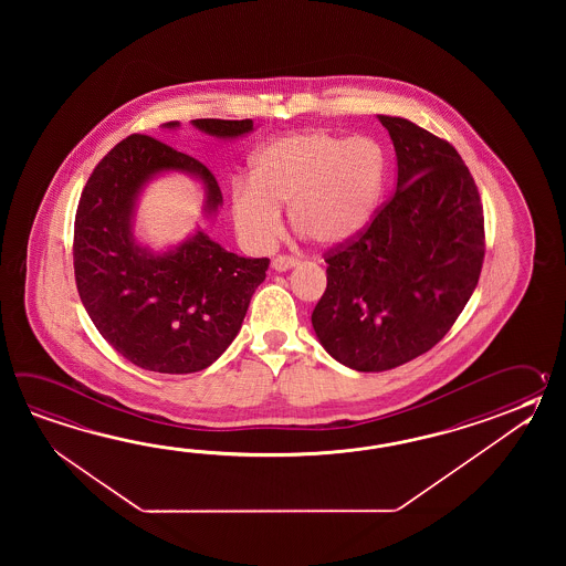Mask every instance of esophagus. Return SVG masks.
I'll list each match as a JSON object with an SVG mask.
<instances>
[{"label":"esophagus","instance_id":"34e87169","mask_svg":"<svg viewBox=\"0 0 566 566\" xmlns=\"http://www.w3.org/2000/svg\"><path fill=\"white\" fill-rule=\"evenodd\" d=\"M297 265H300V261L295 256H285V254L283 256H275L273 263H271L273 271H277V273H285L289 269H295Z\"/></svg>","mask_w":566,"mask_h":566}]
</instances>
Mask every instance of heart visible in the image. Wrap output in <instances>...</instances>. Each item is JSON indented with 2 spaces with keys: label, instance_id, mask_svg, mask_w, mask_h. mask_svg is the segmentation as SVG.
Segmentation results:
<instances>
[{
  "label": "heart",
  "instance_id": "b5f03b06",
  "mask_svg": "<svg viewBox=\"0 0 566 566\" xmlns=\"http://www.w3.org/2000/svg\"><path fill=\"white\" fill-rule=\"evenodd\" d=\"M385 149L368 137L324 129L289 133L259 147L249 181H234L230 217L244 241L265 249L287 206L293 229L324 249L356 241L385 198Z\"/></svg>",
  "mask_w": 566,
  "mask_h": 566
}]
</instances>
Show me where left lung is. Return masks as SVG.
Returning a JSON list of instances; mask_svg holds the SVG:
<instances>
[{
  "label": "left lung",
  "mask_w": 566,
  "mask_h": 566,
  "mask_svg": "<svg viewBox=\"0 0 566 566\" xmlns=\"http://www.w3.org/2000/svg\"><path fill=\"white\" fill-rule=\"evenodd\" d=\"M397 154V192L356 241L325 259L312 313L334 360L382 373L446 336L480 281L483 208L453 145L405 117L378 115Z\"/></svg>",
  "instance_id": "8db88e82"
}]
</instances>
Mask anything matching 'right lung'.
<instances>
[{
  "mask_svg": "<svg viewBox=\"0 0 566 566\" xmlns=\"http://www.w3.org/2000/svg\"><path fill=\"white\" fill-rule=\"evenodd\" d=\"M220 142L254 132L253 120L193 119ZM164 129H180L178 120ZM184 174L205 192L202 217L214 220L222 193L198 159L147 135L115 145L86 181L74 220V275L98 334L135 366L161 374L205 370L229 348L269 259L229 253L196 227L184 241L151 249L135 234L145 188Z\"/></svg>",
  "mask_w": 566,
  "mask_h": 566,
  "instance_id": "obj_1",
  "label": "right lung"
}]
</instances>
